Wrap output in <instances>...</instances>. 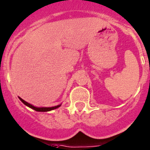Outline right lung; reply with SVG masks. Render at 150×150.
I'll return each mask as SVG.
<instances>
[{"label": "right lung", "instance_id": "right-lung-1", "mask_svg": "<svg viewBox=\"0 0 150 150\" xmlns=\"http://www.w3.org/2000/svg\"><path fill=\"white\" fill-rule=\"evenodd\" d=\"M18 98H19V99H20V100L23 102V103H24L26 106H27L28 107H29V108H31V109H33V110H35V111H37V112H49V111H51V110H55V109L58 108V107H60L61 106V104H59V105H58V106H55V107H35V106H33V104H30V103H29L28 102L25 101V100H23L21 98H20V97H18Z\"/></svg>", "mask_w": 150, "mask_h": 150}]
</instances>
